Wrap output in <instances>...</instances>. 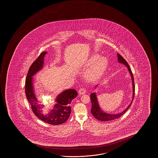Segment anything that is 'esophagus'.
<instances>
[{"label":"esophagus","mask_w":158,"mask_h":158,"mask_svg":"<svg viewBox=\"0 0 158 158\" xmlns=\"http://www.w3.org/2000/svg\"><path fill=\"white\" fill-rule=\"evenodd\" d=\"M86 93V89L84 88H81L79 90V94H84L85 93Z\"/></svg>","instance_id":"esophagus-1"}]
</instances>
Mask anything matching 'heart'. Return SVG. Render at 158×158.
Masks as SVG:
<instances>
[{
    "mask_svg": "<svg viewBox=\"0 0 158 158\" xmlns=\"http://www.w3.org/2000/svg\"><path fill=\"white\" fill-rule=\"evenodd\" d=\"M107 59L106 56H100L97 53L92 54L84 63V67L90 69L86 72L89 80H93L99 78L106 69Z\"/></svg>",
    "mask_w": 158,
    "mask_h": 158,
    "instance_id": "obj_1",
    "label": "heart"
}]
</instances>
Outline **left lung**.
I'll use <instances>...</instances> for the list:
<instances>
[{"label": "left lung", "instance_id": "left-lung-1", "mask_svg": "<svg viewBox=\"0 0 158 158\" xmlns=\"http://www.w3.org/2000/svg\"><path fill=\"white\" fill-rule=\"evenodd\" d=\"M118 55V62L123 64V65H125L127 67L128 70L130 72L131 78H132V84H133V96H132V102H131L130 105L128 106L125 110H123V112L118 113V114H108L104 112V111L101 110L100 108L98 102L97 98L96 96L95 93H91L90 95V98H91V103H92V108H91V113L93 115L94 117H95L96 119L99 120L100 121H110L113 120L114 119H118L120 117H121L123 114L125 113L127 110L128 109L130 108V106L132 105V102L134 99V94H135V86H134V78L132 74V71L130 69V66L128 64L127 61H126L125 59L123 58L121 55H120L119 53H117Z\"/></svg>", "mask_w": 158, "mask_h": 158}]
</instances>
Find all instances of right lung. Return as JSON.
Segmentation results:
<instances>
[{
  "mask_svg": "<svg viewBox=\"0 0 158 158\" xmlns=\"http://www.w3.org/2000/svg\"><path fill=\"white\" fill-rule=\"evenodd\" d=\"M46 54L47 52H42L28 69L25 81V94L33 112L39 119L46 123L58 125L64 123L69 119L71 111L69 104L74 98L77 97L78 93L74 89L65 90L58 95L54 108L46 114L44 113L42 110L44 106L40 104L34 93L32 77L43 67Z\"/></svg>",
  "mask_w": 158,
  "mask_h": 158,
  "instance_id": "add662e5",
  "label": "right lung"
}]
</instances>
